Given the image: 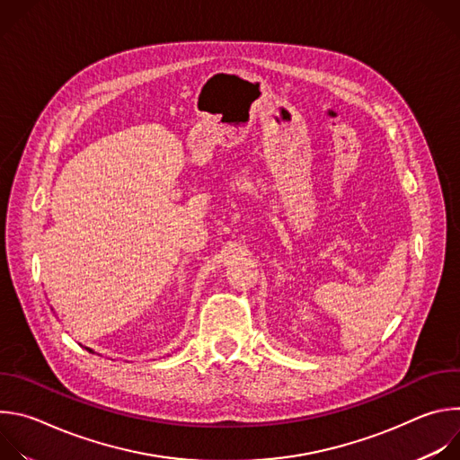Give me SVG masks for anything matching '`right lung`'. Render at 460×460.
<instances>
[{"label": "right lung", "mask_w": 460, "mask_h": 460, "mask_svg": "<svg viewBox=\"0 0 460 460\" xmlns=\"http://www.w3.org/2000/svg\"><path fill=\"white\" fill-rule=\"evenodd\" d=\"M85 349H87V351H89V353H94V351H93V349H89V348H85Z\"/></svg>", "instance_id": "obj_1"}]
</instances>
